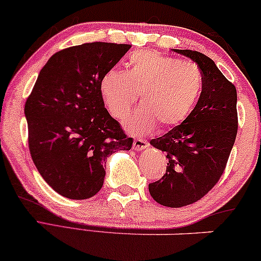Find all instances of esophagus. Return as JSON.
Returning <instances> with one entry per match:
<instances>
[{
    "label": "esophagus",
    "mask_w": 261,
    "mask_h": 261,
    "mask_svg": "<svg viewBox=\"0 0 261 261\" xmlns=\"http://www.w3.org/2000/svg\"><path fill=\"white\" fill-rule=\"evenodd\" d=\"M148 146L147 141L144 140V139H134L133 141V150L135 151H143Z\"/></svg>",
    "instance_id": "34e87169"
}]
</instances>
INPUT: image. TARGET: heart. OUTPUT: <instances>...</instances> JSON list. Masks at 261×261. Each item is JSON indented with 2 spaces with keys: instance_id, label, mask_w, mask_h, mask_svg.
<instances>
[{
  "instance_id": "b5f03b06",
  "label": "heart",
  "mask_w": 261,
  "mask_h": 261,
  "mask_svg": "<svg viewBox=\"0 0 261 261\" xmlns=\"http://www.w3.org/2000/svg\"><path fill=\"white\" fill-rule=\"evenodd\" d=\"M204 76L195 63L155 51H135L126 72L113 68L100 80V93L109 113L124 120L137 103L144 107L132 115L126 128L132 133H147L160 124L168 129L187 120L200 99Z\"/></svg>"
}]
</instances>
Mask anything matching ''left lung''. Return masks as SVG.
Returning a JSON list of instances; mask_svg holds the SVG:
<instances>
[{
  "instance_id": "1",
  "label": "left lung",
  "mask_w": 261,
  "mask_h": 261,
  "mask_svg": "<svg viewBox=\"0 0 261 261\" xmlns=\"http://www.w3.org/2000/svg\"><path fill=\"white\" fill-rule=\"evenodd\" d=\"M194 61L204 76L197 107L178 126L150 144L165 152L164 176L148 185L151 197L168 207L200 200L219 181L238 134L236 87L204 54L172 49Z\"/></svg>"
}]
</instances>
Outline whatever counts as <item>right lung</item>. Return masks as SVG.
<instances>
[{
	"mask_svg": "<svg viewBox=\"0 0 261 261\" xmlns=\"http://www.w3.org/2000/svg\"><path fill=\"white\" fill-rule=\"evenodd\" d=\"M129 44L94 42L54 54L25 103L29 148L39 174L54 191L73 200L96 195L108 155L130 150L120 123L110 116L100 80Z\"/></svg>",
	"mask_w": 261,
	"mask_h": 261,
	"instance_id": "obj_1",
	"label": "right lung"
}]
</instances>
